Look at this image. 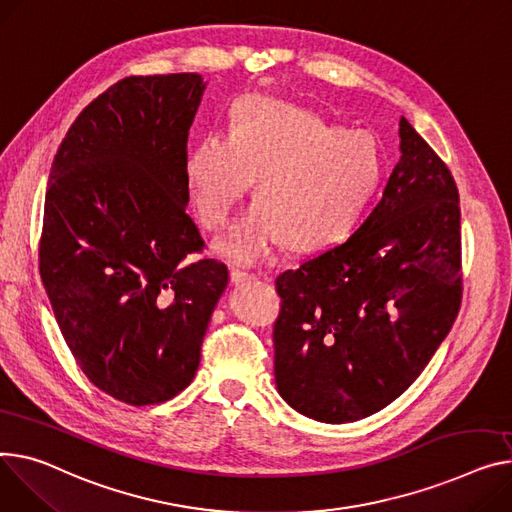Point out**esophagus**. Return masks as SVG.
<instances>
[{"mask_svg":"<svg viewBox=\"0 0 512 512\" xmlns=\"http://www.w3.org/2000/svg\"><path fill=\"white\" fill-rule=\"evenodd\" d=\"M251 280H255V276H253V274H247V271H241V269H232V271H230V282H232L234 286L251 282Z\"/></svg>","mask_w":512,"mask_h":512,"instance_id":"obj_1","label":"esophagus"}]
</instances>
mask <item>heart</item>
<instances>
[{
    "instance_id": "b5f03b06",
    "label": "heart",
    "mask_w": 512,
    "mask_h": 512,
    "mask_svg": "<svg viewBox=\"0 0 512 512\" xmlns=\"http://www.w3.org/2000/svg\"><path fill=\"white\" fill-rule=\"evenodd\" d=\"M385 168V148L372 131L255 96L236 107L228 133L212 129L189 148L185 181L201 224L218 232L255 179L259 199L218 251L234 263H259L284 243L319 251L344 241Z\"/></svg>"
}]
</instances>
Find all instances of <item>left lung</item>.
<instances>
[{
	"instance_id": "1",
	"label": "left lung",
	"mask_w": 512,
	"mask_h": 512,
	"mask_svg": "<svg viewBox=\"0 0 512 512\" xmlns=\"http://www.w3.org/2000/svg\"><path fill=\"white\" fill-rule=\"evenodd\" d=\"M399 138L401 158L358 230L276 280V385L319 422H356L395 401L461 306L455 179L405 117Z\"/></svg>"
}]
</instances>
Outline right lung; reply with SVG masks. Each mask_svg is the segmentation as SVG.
Wrapping results in <instances>:
<instances>
[{"instance_id": "right-lung-1", "label": "right lung", "mask_w": 512, "mask_h": 512, "mask_svg": "<svg viewBox=\"0 0 512 512\" xmlns=\"http://www.w3.org/2000/svg\"><path fill=\"white\" fill-rule=\"evenodd\" d=\"M199 74L129 76L94 98L53 158L41 280L86 377L129 405L162 403L195 377L228 269L197 257L187 214Z\"/></svg>"}]
</instances>
